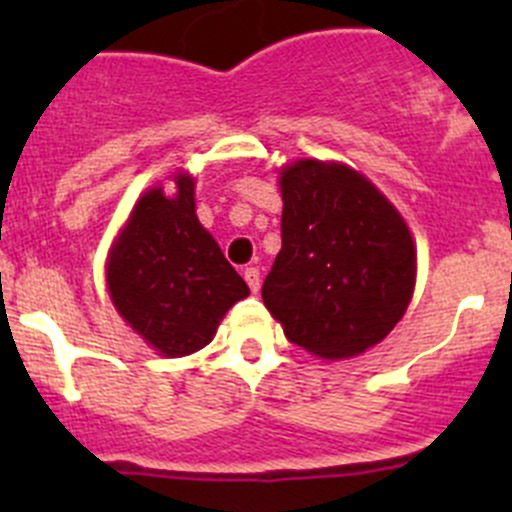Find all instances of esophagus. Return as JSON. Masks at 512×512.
<instances>
[{
    "label": "esophagus",
    "mask_w": 512,
    "mask_h": 512,
    "mask_svg": "<svg viewBox=\"0 0 512 512\" xmlns=\"http://www.w3.org/2000/svg\"><path fill=\"white\" fill-rule=\"evenodd\" d=\"M242 277H245V282L250 285L252 292H257V289H260V270H257V267H245Z\"/></svg>",
    "instance_id": "obj_1"
}]
</instances>
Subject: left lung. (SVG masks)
<instances>
[{"mask_svg": "<svg viewBox=\"0 0 512 512\" xmlns=\"http://www.w3.org/2000/svg\"><path fill=\"white\" fill-rule=\"evenodd\" d=\"M282 250L262 299L285 337L324 359L379 344L416 282L411 232L356 170L299 160L282 170Z\"/></svg>", "mask_w": 512, "mask_h": 512, "instance_id": "8db88e82", "label": "left lung"}]
</instances>
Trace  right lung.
Instances as JSON below:
<instances>
[{
  "label": "right lung",
  "mask_w": 512,
  "mask_h": 512,
  "mask_svg": "<svg viewBox=\"0 0 512 512\" xmlns=\"http://www.w3.org/2000/svg\"><path fill=\"white\" fill-rule=\"evenodd\" d=\"M193 190L190 175L175 178L173 198L148 190L108 257L113 304L165 356L203 349L227 309L250 294L198 223Z\"/></svg>",
  "instance_id": "1"
}]
</instances>
